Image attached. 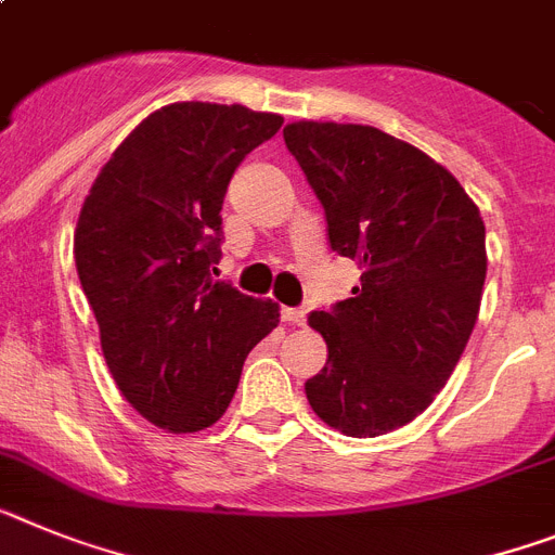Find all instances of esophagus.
I'll return each mask as SVG.
<instances>
[{
  "label": "esophagus",
  "mask_w": 555,
  "mask_h": 555,
  "mask_svg": "<svg viewBox=\"0 0 555 555\" xmlns=\"http://www.w3.org/2000/svg\"><path fill=\"white\" fill-rule=\"evenodd\" d=\"M281 320L286 325H306V314L300 309H292V306H281Z\"/></svg>",
  "instance_id": "34e87169"
}]
</instances>
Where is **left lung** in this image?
Wrapping results in <instances>:
<instances>
[{"label": "left lung", "instance_id": "obj_1", "mask_svg": "<svg viewBox=\"0 0 555 555\" xmlns=\"http://www.w3.org/2000/svg\"><path fill=\"white\" fill-rule=\"evenodd\" d=\"M336 255L359 286L309 325L328 345L306 382L311 410L350 438H376L433 404L466 348L486 283V224L443 165L373 126L292 122Z\"/></svg>", "mask_w": 555, "mask_h": 555}]
</instances>
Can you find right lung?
I'll list each match as a JSON object with an SVG mask.
<instances>
[{
	"label": "right lung",
	"instance_id": "1",
	"mask_svg": "<svg viewBox=\"0 0 555 555\" xmlns=\"http://www.w3.org/2000/svg\"><path fill=\"white\" fill-rule=\"evenodd\" d=\"M281 126L246 106L170 103L120 142L80 207L75 267L108 371L168 433L224 415L246 353L281 317L212 278L227 184Z\"/></svg>",
	"mask_w": 555,
	"mask_h": 555
}]
</instances>
